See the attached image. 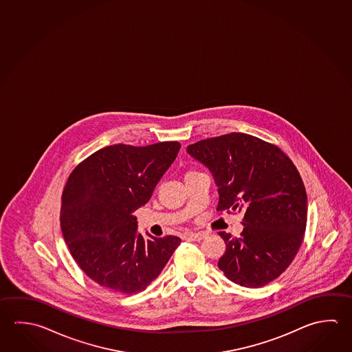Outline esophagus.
I'll return each mask as SVG.
<instances>
[{
  "instance_id": "1",
  "label": "esophagus",
  "mask_w": 352,
  "mask_h": 352,
  "mask_svg": "<svg viewBox=\"0 0 352 352\" xmlns=\"http://www.w3.org/2000/svg\"><path fill=\"white\" fill-rule=\"evenodd\" d=\"M206 234H201V232H190V234H185L184 239H188L190 241H201Z\"/></svg>"
}]
</instances>
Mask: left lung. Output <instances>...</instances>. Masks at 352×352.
I'll return each mask as SVG.
<instances>
[{
	"mask_svg": "<svg viewBox=\"0 0 352 352\" xmlns=\"http://www.w3.org/2000/svg\"><path fill=\"white\" fill-rule=\"evenodd\" d=\"M186 152L215 180L217 211L243 215L241 236L219 232L226 243L219 268L246 288L279 277L296 257L307 226L308 199L293 162L271 143L236 132L199 141Z\"/></svg>",
	"mask_w": 352,
	"mask_h": 352,
	"instance_id": "obj_1",
	"label": "left lung"
}]
</instances>
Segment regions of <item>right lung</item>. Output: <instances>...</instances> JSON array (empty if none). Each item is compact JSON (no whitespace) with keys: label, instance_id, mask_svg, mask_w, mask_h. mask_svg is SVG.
<instances>
[{"label":"right lung","instance_id":"1","mask_svg":"<svg viewBox=\"0 0 352 352\" xmlns=\"http://www.w3.org/2000/svg\"><path fill=\"white\" fill-rule=\"evenodd\" d=\"M179 142L99 149L70 174L60 228L75 262L94 282L124 294L146 289L180 243L177 236L144 239L133 212L148 203L172 166Z\"/></svg>","mask_w":352,"mask_h":352}]
</instances>
